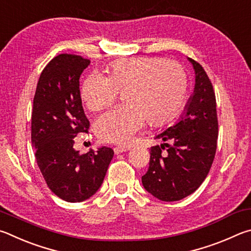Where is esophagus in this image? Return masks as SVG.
<instances>
[{
    "mask_svg": "<svg viewBox=\"0 0 251 251\" xmlns=\"http://www.w3.org/2000/svg\"><path fill=\"white\" fill-rule=\"evenodd\" d=\"M113 151H114V153H116V154H120V153H122V152L129 151V148H128V147H122V146H120V147L113 148Z\"/></svg>",
    "mask_w": 251,
    "mask_h": 251,
    "instance_id": "1",
    "label": "esophagus"
}]
</instances>
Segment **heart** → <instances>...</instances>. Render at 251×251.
<instances>
[{"mask_svg":"<svg viewBox=\"0 0 251 251\" xmlns=\"http://www.w3.org/2000/svg\"><path fill=\"white\" fill-rule=\"evenodd\" d=\"M188 78L176 61L155 57L121 59L111 65L109 77L91 73L81 83L83 103L91 111L111 104L118 91L125 94L126 107L104 112L95 122L101 141L129 144L146 126L168 122L182 109L186 100Z\"/></svg>","mask_w":251,"mask_h":251,"instance_id":"1","label":"heart"}]
</instances>
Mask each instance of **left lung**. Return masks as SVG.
Returning a JSON list of instances; mask_svg holds the SVG:
<instances>
[{"instance_id":"1","label":"left lung","mask_w":251,"mask_h":251,"mask_svg":"<svg viewBox=\"0 0 251 251\" xmlns=\"http://www.w3.org/2000/svg\"><path fill=\"white\" fill-rule=\"evenodd\" d=\"M195 72L194 92L178 120L155 135L170 141L152 147L143 187L163 201H179L191 195L207 176L217 148L216 98L207 74L192 58ZM168 148L164 155V146Z\"/></svg>"}]
</instances>
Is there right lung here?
Instances as JSON below:
<instances>
[{
	"instance_id": "right-lung-1",
	"label": "right lung",
	"mask_w": 251,
	"mask_h": 251,
	"mask_svg": "<svg viewBox=\"0 0 251 251\" xmlns=\"http://www.w3.org/2000/svg\"><path fill=\"white\" fill-rule=\"evenodd\" d=\"M90 60L61 54L39 76L33 101L32 144L47 186L69 203L83 201L99 190L113 157L110 148L80 154L74 149L78 133L87 132L79 78Z\"/></svg>"
}]
</instances>
